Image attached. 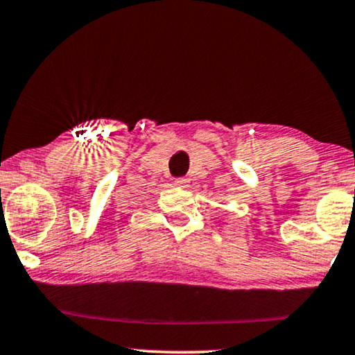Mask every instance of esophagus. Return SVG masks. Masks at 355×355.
I'll return each mask as SVG.
<instances>
[{"label": "esophagus", "mask_w": 355, "mask_h": 355, "mask_svg": "<svg viewBox=\"0 0 355 355\" xmlns=\"http://www.w3.org/2000/svg\"><path fill=\"white\" fill-rule=\"evenodd\" d=\"M175 184H177V187H180V188H187L188 184H189V178L178 177V178H175Z\"/></svg>", "instance_id": "1"}]
</instances>
